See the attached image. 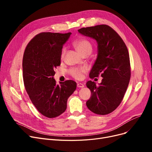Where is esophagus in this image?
Segmentation results:
<instances>
[{
    "mask_svg": "<svg viewBox=\"0 0 152 152\" xmlns=\"http://www.w3.org/2000/svg\"><path fill=\"white\" fill-rule=\"evenodd\" d=\"M77 87H79V88H83V87H84V85L83 84H82V83H77Z\"/></svg>",
    "mask_w": 152,
    "mask_h": 152,
    "instance_id": "34e87169",
    "label": "esophagus"
}]
</instances>
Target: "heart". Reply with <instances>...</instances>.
Wrapping results in <instances>:
<instances>
[{
    "mask_svg": "<svg viewBox=\"0 0 152 152\" xmlns=\"http://www.w3.org/2000/svg\"><path fill=\"white\" fill-rule=\"evenodd\" d=\"M74 46L83 56L85 55H89L92 51V45L88 40L82 38L76 40L73 42ZM66 53V48L63 47L61 50V57L64 58ZM87 71L86 67L80 68H72L69 70L70 75L75 79H80L83 77V74Z\"/></svg>",
    "mask_w": 152,
    "mask_h": 152,
    "instance_id": "b5f03b06",
    "label": "heart"
}]
</instances>
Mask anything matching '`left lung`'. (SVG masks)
Masks as SVG:
<instances>
[{
	"instance_id": "obj_1",
	"label": "left lung",
	"mask_w": 152,
	"mask_h": 152,
	"mask_svg": "<svg viewBox=\"0 0 152 152\" xmlns=\"http://www.w3.org/2000/svg\"><path fill=\"white\" fill-rule=\"evenodd\" d=\"M78 32L96 40L98 55L89 76L92 79L101 74L103 77L99 86L92 81L86 83L92 95L86 105L95 114H109L120 104L129 85L131 65L128 50L121 37L108 25L83 28Z\"/></svg>"
}]
</instances>
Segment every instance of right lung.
I'll list each match as a JSON object with an SVG mask.
<instances>
[{
    "instance_id": "obj_1",
    "label": "right lung",
    "mask_w": 152,
    "mask_h": 152,
    "mask_svg": "<svg viewBox=\"0 0 152 152\" xmlns=\"http://www.w3.org/2000/svg\"><path fill=\"white\" fill-rule=\"evenodd\" d=\"M71 33H41L27 45L23 58V77L32 103L42 115L60 116L66 109L67 100L76 89L72 80L56 84L55 68L60 65L63 44Z\"/></svg>"
}]
</instances>
